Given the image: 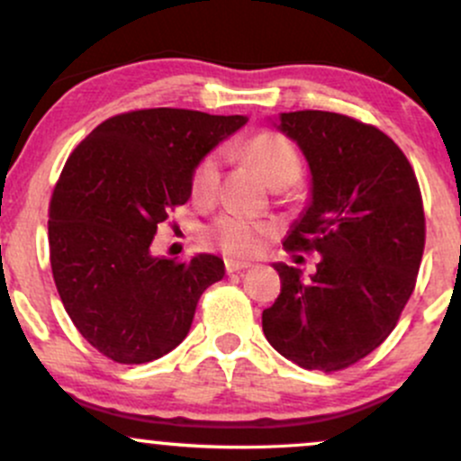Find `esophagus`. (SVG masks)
Masks as SVG:
<instances>
[{"instance_id": "34e87169", "label": "esophagus", "mask_w": 461, "mask_h": 461, "mask_svg": "<svg viewBox=\"0 0 461 461\" xmlns=\"http://www.w3.org/2000/svg\"><path fill=\"white\" fill-rule=\"evenodd\" d=\"M251 267L249 262H240V260H225V271L227 273H238V271H245V268Z\"/></svg>"}]
</instances>
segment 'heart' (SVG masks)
<instances>
[{
  "instance_id": "1",
  "label": "heart",
  "mask_w": 461,
  "mask_h": 461,
  "mask_svg": "<svg viewBox=\"0 0 461 461\" xmlns=\"http://www.w3.org/2000/svg\"><path fill=\"white\" fill-rule=\"evenodd\" d=\"M245 153L256 162L264 179L273 188L293 186L301 176V158L297 149L284 136L273 134V131H267V134L249 140L245 145ZM216 182H219V153H208L194 167L190 188H193L194 197L205 199L214 193ZM264 231H267V227L258 223V221L230 212L221 214L208 227L205 236L212 245L223 249L230 256H251L260 247Z\"/></svg>"
}]
</instances>
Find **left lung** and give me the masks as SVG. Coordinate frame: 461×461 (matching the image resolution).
Instances as JSON below:
<instances>
[{
  "instance_id": "8db88e82",
  "label": "left lung",
  "mask_w": 461,
  "mask_h": 461,
  "mask_svg": "<svg viewBox=\"0 0 461 461\" xmlns=\"http://www.w3.org/2000/svg\"><path fill=\"white\" fill-rule=\"evenodd\" d=\"M273 125L310 167V201L285 249L321 253L316 273L277 262L282 293L262 312L267 340L308 370H340L375 351L414 290L425 212L403 151L351 116L299 110Z\"/></svg>"
}]
</instances>
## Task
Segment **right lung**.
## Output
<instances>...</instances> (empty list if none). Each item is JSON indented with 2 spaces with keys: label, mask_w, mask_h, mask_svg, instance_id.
<instances>
[{
  "label": "right lung",
  "mask_w": 461,
  "mask_h": 461,
  "mask_svg": "<svg viewBox=\"0 0 461 461\" xmlns=\"http://www.w3.org/2000/svg\"><path fill=\"white\" fill-rule=\"evenodd\" d=\"M247 116L151 108L104 121L68 156L50 205L51 273L73 325L105 357L145 364L193 325L203 290L225 275L212 253L153 256L168 210L190 199L201 158Z\"/></svg>",
  "instance_id": "obj_1"
}]
</instances>
